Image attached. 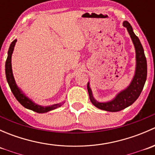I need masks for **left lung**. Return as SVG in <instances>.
<instances>
[{
	"label": "left lung",
	"mask_w": 155,
	"mask_h": 155,
	"mask_svg": "<svg viewBox=\"0 0 155 155\" xmlns=\"http://www.w3.org/2000/svg\"><path fill=\"white\" fill-rule=\"evenodd\" d=\"M123 25L127 30L136 49L137 65H136L135 75L131 83L126 89L118 93L112 101L107 103H100L96 101L92 94L91 90L89 86V82H87V85L91 102L98 109L108 111V112H118L132 105L141 94L147 77L146 58L145 56L143 46L138 37L133 31V28L130 23L124 21L123 22Z\"/></svg>",
	"instance_id": "8db88e82"
}]
</instances>
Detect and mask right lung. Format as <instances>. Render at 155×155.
Segmentation results:
<instances>
[{"instance_id":"right-lung-1","label":"right lung","mask_w":155,"mask_h":155,"mask_svg":"<svg viewBox=\"0 0 155 155\" xmlns=\"http://www.w3.org/2000/svg\"><path fill=\"white\" fill-rule=\"evenodd\" d=\"M17 40H14L11 43L10 48L8 50V55H7V61H6L5 64V72H6V77H7V82L9 84L11 91H12V94L16 98L17 101L21 104L24 107L27 108V109H31V110L34 111L38 113H44V112H49V111L53 110V109H56L61 107L64 104V102L60 103L58 104H54L52 106H49V107H42V106L37 105L35 103L33 102L31 100H30L28 97L25 96L24 94L21 92V91L18 88V86L16 85L14 79L13 74H12V64H11V57H12V51H13L14 46H15V43H16Z\"/></svg>"}]
</instances>
